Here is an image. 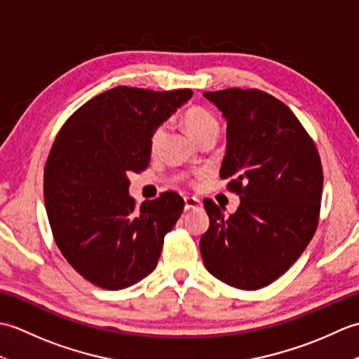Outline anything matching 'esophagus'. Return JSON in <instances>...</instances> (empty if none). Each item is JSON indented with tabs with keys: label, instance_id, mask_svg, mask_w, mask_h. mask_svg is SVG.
Segmentation results:
<instances>
[{
	"label": "esophagus",
	"instance_id": "esophagus-1",
	"mask_svg": "<svg viewBox=\"0 0 359 359\" xmlns=\"http://www.w3.org/2000/svg\"><path fill=\"white\" fill-rule=\"evenodd\" d=\"M202 205L201 199H197L194 196H187L185 197V210H194V208H199Z\"/></svg>",
	"mask_w": 359,
	"mask_h": 359
}]
</instances>
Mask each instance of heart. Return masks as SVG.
<instances>
[{"label":"heart","mask_w":359,"mask_h":359,"mask_svg":"<svg viewBox=\"0 0 359 359\" xmlns=\"http://www.w3.org/2000/svg\"><path fill=\"white\" fill-rule=\"evenodd\" d=\"M185 126L188 129V133L191 134L194 139H201L203 135H208V134H219V120L216 118L215 114H211L210 111L203 109V108H193L189 109L185 117ZM165 134V125H158L154 131L151 134V148H156L157 144L162 140V137ZM205 171H197L194 172V177L189 180L193 185H196L197 182L202 180L205 177Z\"/></svg>","instance_id":"heart-1"}]
</instances>
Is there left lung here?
<instances>
[{"label": "left lung", "mask_w": 359, "mask_h": 359, "mask_svg": "<svg viewBox=\"0 0 359 359\" xmlns=\"http://www.w3.org/2000/svg\"><path fill=\"white\" fill-rule=\"evenodd\" d=\"M203 97L226 120L220 177L241 197L230 216L203 201L210 217L201 238L203 264L234 288H264L297 261L316 231L321 157L288 106L264 90L231 88Z\"/></svg>", "instance_id": "obj_1"}]
</instances>
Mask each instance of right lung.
I'll use <instances>...</instances> for the list:
<instances>
[{"label": "right lung", "mask_w": 359, "mask_h": 359, "mask_svg": "<svg viewBox=\"0 0 359 359\" xmlns=\"http://www.w3.org/2000/svg\"><path fill=\"white\" fill-rule=\"evenodd\" d=\"M193 95L191 89L117 86L66 120L44 166V203L57 247L83 278L121 290L156 269L185 202L174 191L140 208L128 174L147 170L151 134Z\"/></svg>", "instance_id": "obj_1"}]
</instances>
